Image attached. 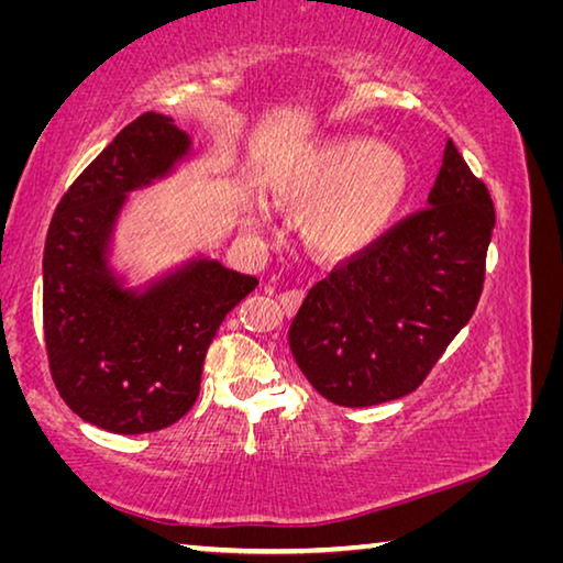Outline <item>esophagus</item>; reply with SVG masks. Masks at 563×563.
Masks as SVG:
<instances>
[{
  "mask_svg": "<svg viewBox=\"0 0 563 563\" xmlns=\"http://www.w3.org/2000/svg\"><path fill=\"white\" fill-rule=\"evenodd\" d=\"M278 300H280V308H283L285 312H292V310L300 305V300H302V290H288V292H283Z\"/></svg>",
  "mask_w": 563,
  "mask_h": 563,
  "instance_id": "34e87169",
  "label": "esophagus"
}]
</instances>
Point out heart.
I'll return each instance as SVG.
<instances>
[{
	"label": "heart",
	"instance_id": "b5f03b06",
	"mask_svg": "<svg viewBox=\"0 0 563 563\" xmlns=\"http://www.w3.org/2000/svg\"><path fill=\"white\" fill-rule=\"evenodd\" d=\"M409 166L397 148L340 141L312 154L278 180L280 201L308 208L305 238L325 258H347L373 245L402 206ZM245 225L261 231L263 206H251Z\"/></svg>",
	"mask_w": 563,
	"mask_h": 563
}]
</instances>
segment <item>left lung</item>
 Wrapping results in <instances>:
<instances>
[{"mask_svg":"<svg viewBox=\"0 0 563 563\" xmlns=\"http://www.w3.org/2000/svg\"><path fill=\"white\" fill-rule=\"evenodd\" d=\"M492 231L489 190L450 139L424 211L305 295L288 342L308 383L340 407L415 393L479 302Z\"/></svg>","mask_w":563,"mask_h":563,"instance_id":"left-lung-1","label":"left lung"}]
</instances>
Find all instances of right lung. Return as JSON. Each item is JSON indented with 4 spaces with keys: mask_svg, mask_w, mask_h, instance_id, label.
Returning a JSON list of instances; mask_svg holds the SVG:
<instances>
[{
    "mask_svg": "<svg viewBox=\"0 0 563 563\" xmlns=\"http://www.w3.org/2000/svg\"><path fill=\"white\" fill-rule=\"evenodd\" d=\"M194 154L174 119L131 121L56 206L44 245V340L71 412L113 434L174 424L194 407L208 345L258 278L194 255L144 285L111 265L133 190L168 178Z\"/></svg>",
    "mask_w": 563,
    "mask_h": 563,
    "instance_id": "right-lung-1",
    "label": "right lung"
}]
</instances>
